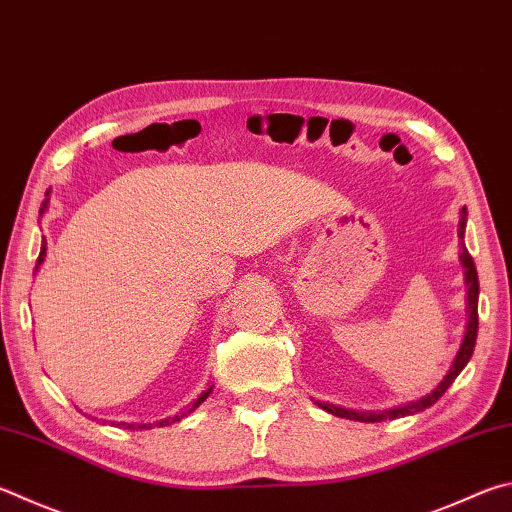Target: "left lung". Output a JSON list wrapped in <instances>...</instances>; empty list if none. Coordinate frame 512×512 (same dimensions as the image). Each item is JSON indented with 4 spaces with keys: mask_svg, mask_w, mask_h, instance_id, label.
Masks as SVG:
<instances>
[{
    "mask_svg": "<svg viewBox=\"0 0 512 512\" xmlns=\"http://www.w3.org/2000/svg\"><path fill=\"white\" fill-rule=\"evenodd\" d=\"M463 230H466V210L461 215V224H459V237L463 239ZM461 262L466 266V284H468V309H470V320H468V329H466V338H463V345L454 358L452 367L448 371V376L441 380V385L434 389L432 394L423 396L421 401L416 403H407L403 407H394V410H385V412H353L345 410V407H336L329 403H318L322 410H327L333 416H342L349 418V421H360V423H380L387 421V418H401V416H410L416 412H423L425 407H432L439 398L448 392V387L454 383V378L461 374V369L468 365V360L475 351V342H477V329H479V313H477V300H479V280H477V268L475 262H472V255L466 250V244H463V253H461Z\"/></svg>",
    "mask_w": 512,
    "mask_h": 512,
    "instance_id": "8db88e82",
    "label": "left lung"
}]
</instances>
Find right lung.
Masks as SVG:
<instances>
[{
	"label": "right lung",
	"mask_w": 512,
	"mask_h": 512,
	"mask_svg": "<svg viewBox=\"0 0 512 512\" xmlns=\"http://www.w3.org/2000/svg\"><path fill=\"white\" fill-rule=\"evenodd\" d=\"M46 197H49V192H46ZM46 203H49V199H46L44 203H42V210L40 212H44V208H46ZM44 255H46V244H44V241H42V250H40V257H37V266H40L42 262H44ZM35 266V268H37ZM210 392H212V387H208L206 389V392H203L199 398H197V401H194L190 407H188V410H185V412H181V414H176V416H172V418H163V421H159V423H156V425H159V427H165V425H172V423H176V421H181V418L183 416H188L190 412H194V410H197V407L203 403V401H206V398L210 396ZM120 425H125V423H120ZM125 427H132V430H150V425H125Z\"/></svg>",
	"instance_id": "obj_1"
}]
</instances>
